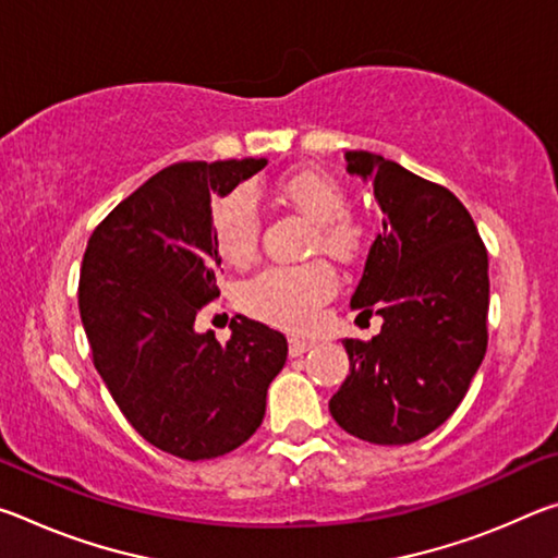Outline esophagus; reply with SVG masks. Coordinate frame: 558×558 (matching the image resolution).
<instances>
[{
  "label": "esophagus",
  "mask_w": 558,
  "mask_h": 558,
  "mask_svg": "<svg viewBox=\"0 0 558 558\" xmlns=\"http://www.w3.org/2000/svg\"><path fill=\"white\" fill-rule=\"evenodd\" d=\"M315 347L313 339H300V337H292L290 339V356H302L305 352H310V349Z\"/></svg>",
  "instance_id": "esophagus-1"
}]
</instances>
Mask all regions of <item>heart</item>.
Segmentation results:
<instances>
[{
	"instance_id": "obj_1",
	"label": "heart",
	"mask_w": 558,
	"mask_h": 558,
	"mask_svg": "<svg viewBox=\"0 0 558 558\" xmlns=\"http://www.w3.org/2000/svg\"><path fill=\"white\" fill-rule=\"evenodd\" d=\"M276 196L315 223L313 248L337 260H354L366 248V229L347 214L344 186L319 169H298L276 182ZM211 241L229 266H245L258 245V209L245 189L216 196L209 209ZM337 278L323 260L298 268H266L241 282L239 307L272 327L302 332L315 323L317 307L335 295Z\"/></svg>"
}]
</instances>
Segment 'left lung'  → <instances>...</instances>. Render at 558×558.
Returning <instances> with one entry per match:
<instances>
[{"label":"left lung","instance_id":"8db88e82","mask_svg":"<svg viewBox=\"0 0 558 558\" xmlns=\"http://www.w3.org/2000/svg\"><path fill=\"white\" fill-rule=\"evenodd\" d=\"M347 172L374 186L384 214L352 295L381 332L344 339L349 376L329 413L349 436L405 446L446 423L487 349V251L465 206L374 153H344Z\"/></svg>","mask_w":558,"mask_h":558}]
</instances>
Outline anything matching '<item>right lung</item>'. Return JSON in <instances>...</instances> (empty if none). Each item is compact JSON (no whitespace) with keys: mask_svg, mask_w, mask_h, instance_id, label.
I'll use <instances>...</instances> for the list:
<instances>
[{"mask_svg":"<svg viewBox=\"0 0 558 558\" xmlns=\"http://www.w3.org/2000/svg\"><path fill=\"white\" fill-rule=\"evenodd\" d=\"M266 165L245 157L167 167L106 216L83 256L78 307L93 364L130 426L182 460L243 446L288 359V339L256 319L235 315L226 344L194 327L219 295L211 199Z\"/></svg>","mask_w":558,"mask_h":558,"instance_id":"add662e5","label":"right lung"}]
</instances>
